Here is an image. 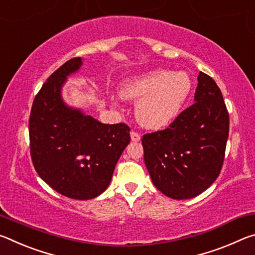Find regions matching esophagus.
<instances>
[{"mask_svg":"<svg viewBox=\"0 0 255 255\" xmlns=\"http://www.w3.org/2000/svg\"><path fill=\"white\" fill-rule=\"evenodd\" d=\"M130 138H131V141H135V143H137V141L140 140V135L139 133H137L136 131H131Z\"/></svg>","mask_w":255,"mask_h":255,"instance_id":"1","label":"esophagus"}]
</instances>
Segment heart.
Returning a JSON list of instances; mask_svg holds the SVG:
<instances>
[{"mask_svg": "<svg viewBox=\"0 0 255 255\" xmlns=\"http://www.w3.org/2000/svg\"><path fill=\"white\" fill-rule=\"evenodd\" d=\"M192 92V80L184 72L155 70L123 82L120 96L137 101L135 117L141 127L162 129L179 117ZM119 99V98H118Z\"/></svg>", "mask_w": 255, "mask_h": 255, "instance_id": "b5f03b06", "label": "heart"}]
</instances>
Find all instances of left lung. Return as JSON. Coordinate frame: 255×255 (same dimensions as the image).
<instances>
[{
  "label": "left lung",
  "instance_id": "obj_1",
  "mask_svg": "<svg viewBox=\"0 0 255 255\" xmlns=\"http://www.w3.org/2000/svg\"><path fill=\"white\" fill-rule=\"evenodd\" d=\"M230 119L221 90L200 72L195 103L164 130L141 138L153 184L172 199H190L208 189L221 173Z\"/></svg>",
  "mask_w": 255,
  "mask_h": 255
}]
</instances>
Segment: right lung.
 I'll return each mask as SVG.
<instances>
[{"instance_id":"obj_1","label":"right lung","mask_w":255,"mask_h":255,"mask_svg":"<svg viewBox=\"0 0 255 255\" xmlns=\"http://www.w3.org/2000/svg\"><path fill=\"white\" fill-rule=\"evenodd\" d=\"M82 65L81 57L73 58L47 79L32 103L29 136L40 178L60 195L89 200L110 184L116 164L130 141V129L125 124H101L64 101L63 86Z\"/></svg>"}]
</instances>
